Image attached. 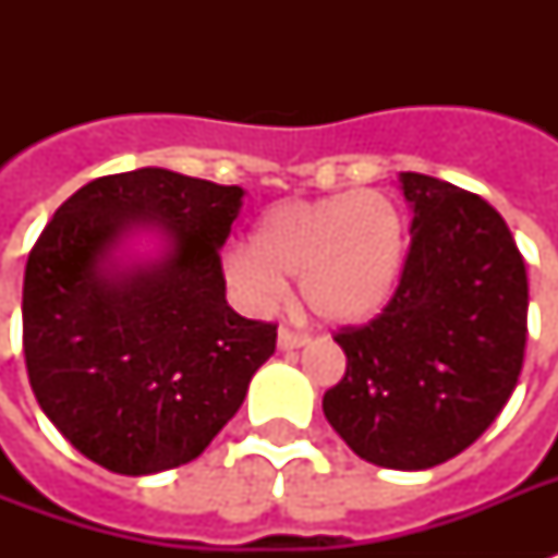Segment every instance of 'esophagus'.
Listing matches in <instances>:
<instances>
[{
	"instance_id": "obj_1",
	"label": "esophagus",
	"mask_w": 558,
	"mask_h": 558,
	"mask_svg": "<svg viewBox=\"0 0 558 558\" xmlns=\"http://www.w3.org/2000/svg\"><path fill=\"white\" fill-rule=\"evenodd\" d=\"M306 344V336H298L292 330H278V350H301Z\"/></svg>"
}]
</instances>
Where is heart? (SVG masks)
Here are the masks:
<instances>
[{
    "mask_svg": "<svg viewBox=\"0 0 558 558\" xmlns=\"http://www.w3.org/2000/svg\"><path fill=\"white\" fill-rule=\"evenodd\" d=\"M408 263V222L379 191L283 199L257 217L248 248L231 245L222 271L248 310H266L298 278V298L330 327L379 318L397 298Z\"/></svg>",
    "mask_w": 558,
    "mask_h": 558,
    "instance_id": "obj_1",
    "label": "heart"
}]
</instances>
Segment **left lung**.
<instances>
[{
  "label": "left lung",
  "instance_id": "8db88e82",
  "mask_svg": "<svg viewBox=\"0 0 558 558\" xmlns=\"http://www.w3.org/2000/svg\"><path fill=\"white\" fill-rule=\"evenodd\" d=\"M411 252L397 298L336 336L344 379L324 416L373 466L420 472L469 449L515 390L527 271L498 210L423 173H399Z\"/></svg>",
  "mask_w": 558,
  "mask_h": 558
}]
</instances>
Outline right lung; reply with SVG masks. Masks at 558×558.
<instances>
[{
	"label": "right lung",
	"mask_w": 558,
	"mask_h": 558,
	"mask_svg": "<svg viewBox=\"0 0 558 558\" xmlns=\"http://www.w3.org/2000/svg\"><path fill=\"white\" fill-rule=\"evenodd\" d=\"M245 191L142 168L57 208L31 248L22 348L39 408L118 475L199 458L275 353L278 327L226 301L219 248ZM150 239L153 253L134 245Z\"/></svg>",
	"instance_id": "1"
}]
</instances>
